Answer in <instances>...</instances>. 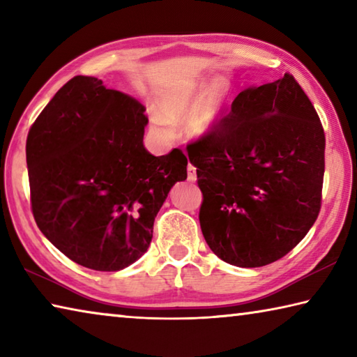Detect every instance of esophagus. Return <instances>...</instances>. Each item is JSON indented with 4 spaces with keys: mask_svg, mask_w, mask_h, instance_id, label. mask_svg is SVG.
Returning <instances> with one entry per match:
<instances>
[{
    "mask_svg": "<svg viewBox=\"0 0 357 357\" xmlns=\"http://www.w3.org/2000/svg\"><path fill=\"white\" fill-rule=\"evenodd\" d=\"M187 179H189L190 183H195L197 181V168L190 164L187 167Z\"/></svg>",
    "mask_w": 357,
    "mask_h": 357,
    "instance_id": "34e87169",
    "label": "esophagus"
}]
</instances>
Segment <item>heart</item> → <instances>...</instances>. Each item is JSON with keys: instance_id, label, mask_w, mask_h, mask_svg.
Returning <instances> with one entry per match:
<instances>
[{"instance_id": "obj_1", "label": "heart", "mask_w": 357, "mask_h": 357, "mask_svg": "<svg viewBox=\"0 0 357 357\" xmlns=\"http://www.w3.org/2000/svg\"><path fill=\"white\" fill-rule=\"evenodd\" d=\"M227 83L209 84L204 80H185L168 89L157 104V114L151 119V129L155 135L172 134L170 123L185 119V129L193 137H204L220 123L228 102Z\"/></svg>"}]
</instances>
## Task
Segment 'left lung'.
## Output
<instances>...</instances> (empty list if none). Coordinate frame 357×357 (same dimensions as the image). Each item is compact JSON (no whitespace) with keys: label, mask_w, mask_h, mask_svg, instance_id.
<instances>
[{"label":"left lung","mask_w":357,"mask_h":357,"mask_svg":"<svg viewBox=\"0 0 357 357\" xmlns=\"http://www.w3.org/2000/svg\"><path fill=\"white\" fill-rule=\"evenodd\" d=\"M324 146L315 107L293 75L241 91L217 128L187 146L209 249L259 268L298 245L321 208Z\"/></svg>","instance_id":"1"}]
</instances>
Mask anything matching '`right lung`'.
<instances>
[{
	"instance_id": "1",
	"label": "right lung",
	"mask_w": 357,
	"mask_h": 357,
	"mask_svg": "<svg viewBox=\"0 0 357 357\" xmlns=\"http://www.w3.org/2000/svg\"><path fill=\"white\" fill-rule=\"evenodd\" d=\"M144 105L77 75L53 96L26 138L34 220L77 264L119 271L148 250L172 187L187 178L181 149L143 144Z\"/></svg>"
}]
</instances>
